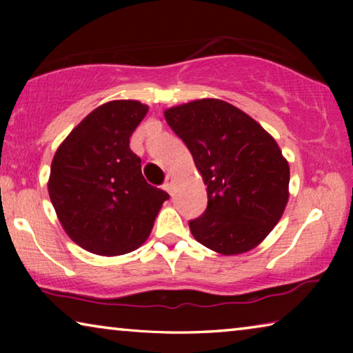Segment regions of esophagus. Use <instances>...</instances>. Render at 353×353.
Wrapping results in <instances>:
<instances>
[{"label": "esophagus", "instance_id": "obj_1", "mask_svg": "<svg viewBox=\"0 0 353 353\" xmlns=\"http://www.w3.org/2000/svg\"><path fill=\"white\" fill-rule=\"evenodd\" d=\"M171 187H172V176H168V177H166L165 183H163V190L168 191V193H172V191H171Z\"/></svg>", "mask_w": 353, "mask_h": 353}]
</instances>
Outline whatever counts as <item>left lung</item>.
Returning a JSON list of instances; mask_svg holds the SVG:
<instances>
[{"label": "left lung", "instance_id": "obj_1", "mask_svg": "<svg viewBox=\"0 0 353 353\" xmlns=\"http://www.w3.org/2000/svg\"><path fill=\"white\" fill-rule=\"evenodd\" d=\"M163 113L207 185V210L190 221L194 240L223 255L259 246L290 198V165L277 141L248 113L221 99H196Z\"/></svg>", "mask_w": 353, "mask_h": 353}]
</instances>
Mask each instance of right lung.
Instances as JSON below:
<instances>
[{"mask_svg": "<svg viewBox=\"0 0 353 353\" xmlns=\"http://www.w3.org/2000/svg\"><path fill=\"white\" fill-rule=\"evenodd\" d=\"M149 107L134 99L99 105L71 130L51 163L48 193L65 234L97 255L139 249L170 198L149 185L129 139Z\"/></svg>", "mask_w": 353, "mask_h": 353, "instance_id": "1", "label": "right lung"}]
</instances>
